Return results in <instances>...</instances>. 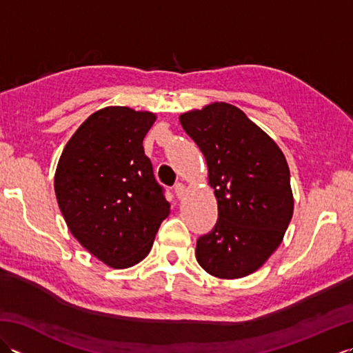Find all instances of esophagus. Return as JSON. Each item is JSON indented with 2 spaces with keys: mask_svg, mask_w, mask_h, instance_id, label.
<instances>
[{
  "mask_svg": "<svg viewBox=\"0 0 353 353\" xmlns=\"http://www.w3.org/2000/svg\"><path fill=\"white\" fill-rule=\"evenodd\" d=\"M174 194H176L177 199H182V196L185 194V185L181 183V182L176 183L174 185Z\"/></svg>",
  "mask_w": 353,
  "mask_h": 353,
  "instance_id": "1",
  "label": "esophagus"
}]
</instances>
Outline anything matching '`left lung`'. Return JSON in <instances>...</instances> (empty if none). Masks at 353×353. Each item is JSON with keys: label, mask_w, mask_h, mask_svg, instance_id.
I'll return each mask as SVG.
<instances>
[{"label": "left lung", "mask_w": 353, "mask_h": 353, "mask_svg": "<svg viewBox=\"0 0 353 353\" xmlns=\"http://www.w3.org/2000/svg\"><path fill=\"white\" fill-rule=\"evenodd\" d=\"M181 124L206 157L219 203L215 226L197 239V262L221 279L256 272L279 247L294 208L283 153L228 103L186 112Z\"/></svg>", "instance_id": "1"}]
</instances>
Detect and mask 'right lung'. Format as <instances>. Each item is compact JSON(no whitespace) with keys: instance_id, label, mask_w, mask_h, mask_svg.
<instances>
[{"instance_id":"right-lung-1","label":"right lung","mask_w":353,"mask_h":353,"mask_svg":"<svg viewBox=\"0 0 353 353\" xmlns=\"http://www.w3.org/2000/svg\"><path fill=\"white\" fill-rule=\"evenodd\" d=\"M156 117L124 106L95 112L63 148L54 176L71 234L114 268L144 259L170 214L142 141Z\"/></svg>"}]
</instances>
